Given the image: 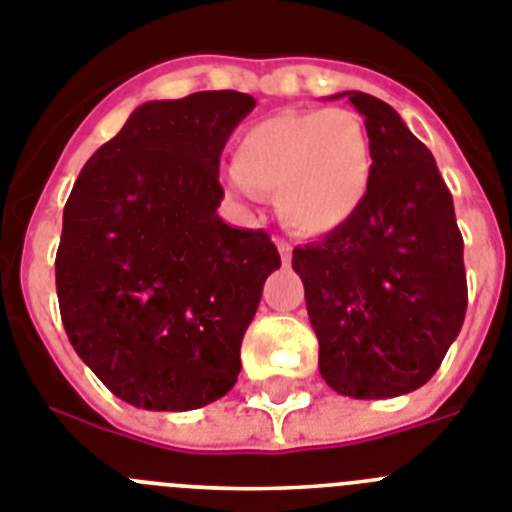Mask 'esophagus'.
Segmentation results:
<instances>
[{"label": "esophagus", "instance_id": "esophagus-1", "mask_svg": "<svg viewBox=\"0 0 512 512\" xmlns=\"http://www.w3.org/2000/svg\"><path fill=\"white\" fill-rule=\"evenodd\" d=\"M278 250H281L283 265H288V262H291V244H288L286 239H278Z\"/></svg>", "mask_w": 512, "mask_h": 512}]
</instances>
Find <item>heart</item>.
Returning <instances> with one entry per match:
<instances>
[{
    "label": "heart",
    "instance_id": "heart-1",
    "mask_svg": "<svg viewBox=\"0 0 512 512\" xmlns=\"http://www.w3.org/2000/svg\"><path fill=\"white\" fill-rule=\"evenodd\" d=\"M373 151L363 121L350 110H286L242 131L231 193H275L283 221L301 234H327L366 201Z\"/></svg>",
    "mask_w": 512,
    "mask_h": 512
}]
</instances>
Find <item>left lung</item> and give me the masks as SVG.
Returning <instances> with one entry per match:
<instances>
[{"label":"left lung","instance_id":"8db88e82","mask_svg":"<svg viewBox=\"0 0 512 512\" xmlns=\"http://www.w3.org/2000/svg\"><path fill=\"white\" fill-rule=\"evenodd\" d=\"M345 95L371 139V188L345 224L293 250V270L324 381L345 397L389 399L428 384L461 332L464 239L428 146L384 100Z\"/></svg>","mask_w":512,"mask_h":512}]
</instances>
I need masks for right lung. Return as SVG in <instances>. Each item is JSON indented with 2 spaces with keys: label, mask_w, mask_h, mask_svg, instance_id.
I'll use <instances>...</instances> for the list:
<instances>
[{
  "label": "right lung",
  "mask_w": 512,
  "mask_h": 512,
  "mask_svg": "<svg viewBox=\"0 0 512 512\" xmlns=\"http://www.w3.org/2000/svg\"><path fill=\"white\" fill-rule=\"evenodd\" d=\"M255 108L234 90L151 100L79 172L56 293L77 355L115 397L198 410L237 384L239 348L281 255L219 219V159Z\"/></svg>",
  "instance_id": "obj_1"
}]
</instances>
